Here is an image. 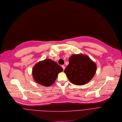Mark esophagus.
Segmentation results:
<instances>
[{
	"label": "esophagus",
	"instance_id": "34e87169",
	"mask_svg": "<svg viewBox=\"0 0 122 122\" xmlns=\"http://www.w3.org/2000/svg\"><path fill=\"white\" fill-rule=\"evenodd\" d=\"M61 67H62V68H63V70H64V69H65V67L64 65H62V66H61Z\"/></svg>",
	"mask_w": 122,
	"mask_h": 122
}]
</instances>
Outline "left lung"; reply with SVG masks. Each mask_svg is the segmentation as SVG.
Wrapping results in <instances>:
<instances>
[{"label":"left lung","instance_id":"left-lung-1","mask_svg":"<svg viewBox=\"0 0 122 122\" xmlns=\"http://www.w3.org/2000/svg\"><path fill=\"white\" fill-rule=\"evenodd\" d=\"M69 64L64 72L73 84L82 86L89 82L94 77L97 70L96 64L86 55H72L69 59Z\"/></svg>","mask_w":122,"mask_h":122}]
</instances>
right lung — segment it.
I'll list each match as a JSON object with an SVG mask.
<instances>
[{
    "mask_svg": "<svg viewBox=\"0 0 122 122\" xmlns=\"http://www.w3.org/2000/svg\"><path fill=\"white\" fill-rule=\"evenodd\" d=\"M62 68L51 59H45L37 63L33 67L32 75L35 81L42 86H49L55 81Z\"/></svg>",
    "mask_w": 122,
    "mask_h": 122,
    "instance_id": "add662e5",
    "label": "right lung"
}]
</instances>
